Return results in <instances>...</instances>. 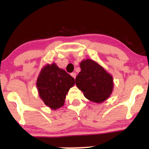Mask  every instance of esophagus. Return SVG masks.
I'll list each match as a JSON object with an SVG mask.
<instances>
[{
    "label": "esophagus",
    "instance_id": "obj_1",
    "mask_svg": "<svg viewBox=\"0 0 149 149\" xmlns=\"http://www.w3.org/2000/svg\"><path fill=\"white\" fill-rule=\"evenodd\" d=\"M71 76H72L74 79H75V78H76V76H77L76 73H75V72H72V73H71Z\"/></svg>",
    "mask_w": 149,
    "mask_h": 149
}]
</instances>
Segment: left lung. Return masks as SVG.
Here are the masks:
<instances>
[{"label": "left lung", "mask_w": 149, "mask_h": 149, "mask_svg": "<svg viewBox=\"0 0 149 149\" xmlns=\"http://www.w3.org/2000/svg\"><path fill=\"white\" fill-rule=\"evenodd\" d=\"M81 72L75 79L76 85L87 100L102 103L111 96L113 78L98 63L86 59L80 63Z\"/></svg>", "instance_id": "1"}]
</instances>
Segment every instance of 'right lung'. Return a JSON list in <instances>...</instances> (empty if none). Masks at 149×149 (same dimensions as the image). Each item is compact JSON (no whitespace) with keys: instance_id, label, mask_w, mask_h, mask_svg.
<instances>
[{"instance_id":"obj_1","label":"right lung","mask_w":149,"mask_h":149,"mask_svg":"<svg viewBox=\"0 0 149 149\" xmlns=\"http://www.w3.org/2000/svg\"><path fill=\"white\" fill-rule=\"evenodd\" d=\"M36 87L45 104L56 111L64 105L74 79L55 63L42 67L36 80Z\"/></svg>"}]
</instances>
